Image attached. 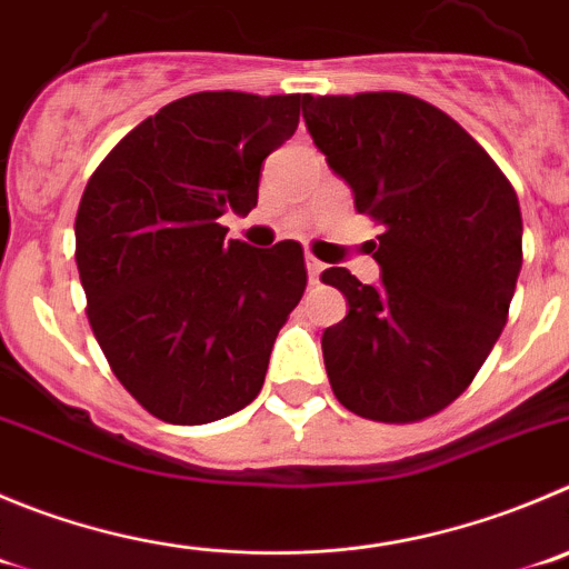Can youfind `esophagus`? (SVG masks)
Here are the masks:
<instances>
[{"label":"esophagus","mask_w":569,"mask_h":569,"mask_svg":"<svg viewBox=\"0 0 569 569\" xmlns=\"http://www.w3.org/2000/svg\"><path fill=\"white\" fill-rule=\"evenodd\" d=\"M306 269H309L311 283H317V280H320V272L326 269V263H322V260H317L311 252H306Z\"/></svg>","instance_id":"1"}]
</instances>
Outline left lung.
Returning <instances> with one entry per match:
<instances>
[{
    "mask_svg": "<svg viewBox=\"0 0 569 569\" xmlns=\"http://www.w3.org/2000/svg\"><path fill=\"white\" fill-rule=\"evenodd\" d=\"M302 117L357 212L381 227L379 286L342 267L320 274L348 300L322 333L331 390L370 421H423L475 381L506 326L522 269L517 190L416 94H309Z\"/></svg>",
    "mask_w": 569,
    "mask_h": 569,
    "instance_id": "left-lung-1",
    "label": "left lung"
}]
</instances>
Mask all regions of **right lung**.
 Returning <instances> with one entry per match:
<instances>
[{
  "instance_id": "add662e5",
  "label": "right lung",
  "mask_w": 569,
  "mask_h": 569,
  "mask_svg": "<svg viewBox=\"0 0 569 569\" xmlns=\"http://www.w3.org/2000/svg\"><path fill=\"white\" fill-rule=\"evenodd\" d=\"M306 94L196 92L162 106L89 177L76 216L87 317L111 373L168 423H210L263 387L306 291L297 241L252 249L219 219L258 204L260 164Z\"/></svg>"
}]
</instances>
